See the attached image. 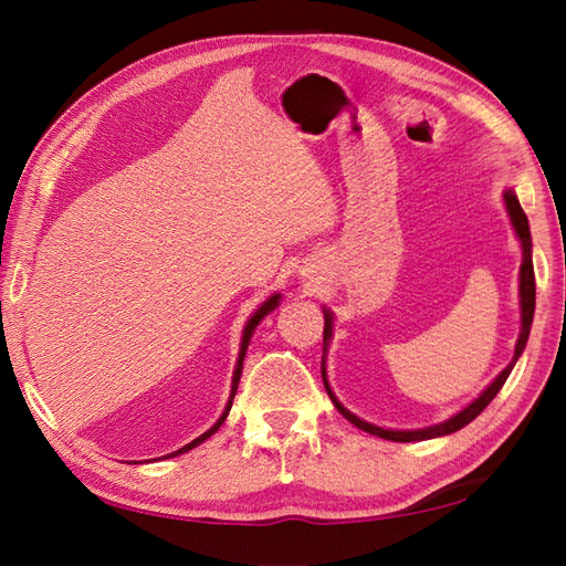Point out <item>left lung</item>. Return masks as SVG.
I'll use <instances>...</instances> for the list:
<instances>
[{
    "label": "left lung",
    "instance_id": "obj_1",
    "mask_svg": "<svg viewBox=\"0 0 566 566\" xmlns=\"http://www.w3.org/2000/svg\"><path fill=\"white\" fill-rule=\"evenodd\" d=\"M505 198V208H507V214H510V221L512 227H515L520 241H522V269H520V304H522V333H520V339H517V347H515V356H512L510 366L495 378L484 391L482 397L474 399L468 408H462L460 413H455L453 418H449L447 422H439V424H432V427H424V430H406V432H399V430H382V427H375L361 418H356L354 413H349V410L342 406L335 394L328 385V380H325V368L321 370L323 373V385L325 389H328V397L331 401L335 403V408L339 410L342 416H345L352 424H356L358 430H364L368 434H375V437H382V439H389V441H422V439H434V437H443V434H451V432H458L462 430V427L470 424L482 410L493 401L495 394L501 391V387L505 385L510 370L515 368L520 354L524 352L526 347V339H528V331H531V321H534V310H536V279H534V262H531V231H528V219L522 210V205L515 196V191H507L503 193ZM325 316V328H323V342H328L331 335H333V316L328 312H323Z\"/></svg>",
    "mask_w": 566,
    "mask_h": 566
}]
</instances>
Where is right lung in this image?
Masks as SVG:
<instances>
[{"instance_id":"add662e5","label":"right lung","mask_w":566,"mask_h":566,"mask_svg":"<svg viewBox=\"0 0 566 566\" xmlns=\"http://www.w3.org/2000/svg\"><path fill=\"white\" fill-rule=\"evenodd\" d=\"M279 297L281 295H271L262 306H260V310H256L254 312V316L248 321V325H245V333H243V342H241V354H238V364H235V370H233V382H231V397H229V406H227V410H224V413H221V418L210 427V430L208 432H205V434H200L198 439H193L191 443H186V447L184 449H179V451H175V453H169V455H163V458H175V455H179V453H186V451H191V449H196L198 447V443H202L205 439H210L217 430H219V427H221V422H224L227 420V416H229V410H231V403H233V397H235V389H238V382H241V373H243V358H245V352H248V345H250V337H252V333H254V328H256V325H260V321L269 314V312H273V310H276V306H279Z\"/></svg>"}]
</instances>
